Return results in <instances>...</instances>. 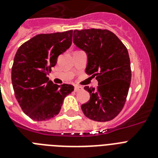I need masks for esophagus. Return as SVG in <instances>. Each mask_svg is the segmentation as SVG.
<instances>
[{
	"mask_svg": "<svg viewBox=\"0 0 158 158\" xmlns=\"http://www.w3.org/2000/svg\"><path fill=\"white\" fill-rule=\"evenodd\" d=\"M83 87L81 86H74V92H76V93H78V92H80L83 90Z\"/></svg>",
	"mask_w": 158,
	"mask_h": 158,
	"instance_id": "1",
	"label": "esophagus"
}]
</instances>
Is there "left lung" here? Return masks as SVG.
<instances>
[{
  "instance_id": "left-lung-1",
  "label": "left lung",
  "mask_w": 158,
  "mask_h": 158,
  "mask_svg": "<svg viewBox=\"0 0 158 158\" xmlns=\"http://www.w3.org/2000/svg\"><path fill=\"white\" fill-rule=\"evenodd\" d=\"M73 41L88 55L86 73L98 81L97 89L84 87L90 99L81 106L82 110L93 120L110 121L122 110L130 89L131 68L127 48L107 29H76Z\"/></svg>"
}]
</instances>
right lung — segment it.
I'll use <instances>...</instances> for the list:
<instances>
[{
    "label": "right lung",
    "instance_id": "obj_1",
    "mask_svg": "<svg viewBox=\"0 0 158 158\" xmlns=\"http://www.w3.org/2000/svg\"><path fill=\"white\" fill-rule=\"evenodd\" d=\"M73 30L41 33L23 43L11 71L15 95L21 109L36 121L50 120L61 109L64 98L74 91L71 84H54L48 74L57 57L72 44Z\"/></svg>",
    "mask_w": 158,
    "mask_h": 158
}]
</instances>
